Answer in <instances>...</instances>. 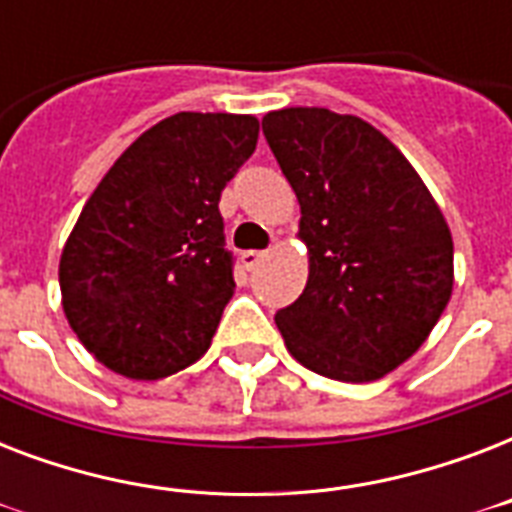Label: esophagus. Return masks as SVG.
<instances>
[{
  "label": "esophagus",
  "instance_id": "1",
  "mask_svg": "<svg viewBox=\"0 0 512 512\" xmlns=\"http://www.w3.org/2000/svg\"><path fill=\"white\" fill-rule=\"evenodd\" d=\"M265 257H268V252H263V249H247V252H241V265H244L247 271H255Z\"/></svg>",
  "mask_w": 512,
  "mask_h": 512
}]
</instances>
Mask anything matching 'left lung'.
Returning a JSON list of instances; mask_svg holds the SVG:
<instances>
[{"label": "left lung", "mask_w": 512, "mask_h": 512, "mask_svg": "<svg viewBox=\"0 0 512 512\" xmlns=\"http://www.w3.org/2000/svg\"><path fill=\"white\" fill-rule=\"evenodd\" d=\"M263 135L297 193L311 260L276 327L311 372L380 380L428 340L452 297L449 225L406 156L358 116L281 108L263 116Z\"/></svg>", "instance_id": "obj_1"}]
</instances>
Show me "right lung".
Wrapping results in <instances>:
<instances>
[{
    "mask_svg": "<svg viewBox=\"0 0 512 512\" xmlns=\"http://www.w3.org/2000/svg\"><path fill=\"white\" fill-rule=\"evenodd\" d=\"M257 132L255 116H167L87 199L60 255V295L76 337L111 372L162 380L209 348L236 289L217 204Z\"/></svg>",
    "mask_w": 512,
    "mask_h": 512,
    "instance_id": "add662e5",
    "label": "right lung"
}]
</instances>
